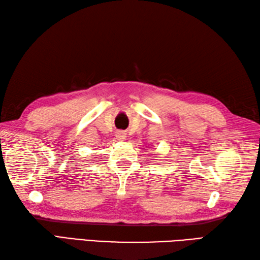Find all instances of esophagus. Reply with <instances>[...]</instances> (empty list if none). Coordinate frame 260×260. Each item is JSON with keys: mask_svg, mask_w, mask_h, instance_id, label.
<instances>
[{"mask_svg": "<svg viewBox=\"0 0 260 260\" xmlns=\"http://www.w3.org/2000/svg\"><path fill=\"white\" fill-rule=\"evenodd\" d=\"M116 137H117V140H119V141H124L126 139V133L123 131H119L116 133Z\"/></svg>", "mask_w": 260, "mask_h": 260, "instance_id": "34e87169", "label": "esophagus"}]
</instances>
